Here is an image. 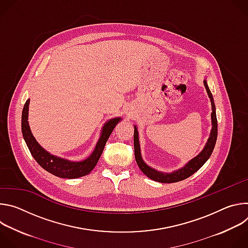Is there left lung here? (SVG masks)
Wrapping results in <instances>:
<instances>
[{
  "mask_svg": "<svg viewBox=\"0 0 248 248\" xmlns=\"http://www.w3.org/2000/svg\"><path fill=\"white\" fill-rule=\"evenodd\" d=\"M204 86L207 91V94L210 98L211 101V106H212V113H211V120H212V129L210 132V136L208 138L207 143L203 150L192 160H190L186 166H184L182 169L176 170L172 172H162L159 171L151 167H149L141 157V152H140V145H139V139H138V131L136 126L134 125V134H133V143H134V155H135V160L137 163V166L141 170L146 176H148L149 179L162 183V184H170V183H178L181 181H184L187 178H189L190 175H192L195 171H197L205 163L206 161L210 158L212 152L214 150L215 144H216V140H217V135H218V123H217V116H216V107H215V103L213 96H212V93L208 87V84L206 80H204Z\"/></svg>",
  "mask_w": 248,
  "mask_h": 248,
  "instance_id": "8db88e82",
  "label": "left lung"
}]
</instances>
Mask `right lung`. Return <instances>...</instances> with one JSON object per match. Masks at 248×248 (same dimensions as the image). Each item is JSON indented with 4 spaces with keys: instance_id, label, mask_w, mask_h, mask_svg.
Returning a JSON list of instances; mask_svg holds the SVG:
<instances>
[{
    "instance_id": "right-lung-1",
    "label": "right lung",
    "mask_w": 248,
    "mask_h": 248,
    "mask_svg": "<svg viewBox=\"0 0 248 248\" xmlns=\"http://www.w3.org/2000/svg\"><path fill=\"white\" fill-rule=\"evenodd\" d=\"M29 99L25 102L22 110L21 116V131L23 138L26 142V145L36 162L50 173L59 176L62 179H77L80 176L88 174L98 163L101 154L104 150L106 142L109 139L111 133L113 132L115 126L122 120L121 118H115L106 123L102 128L100 138L95 146L92 154L83 161L74 162L62 159L61 157L54 156L46 151L34 138L31 133L29 124H28V107Z\"/></svg>"
}]
</instances>
